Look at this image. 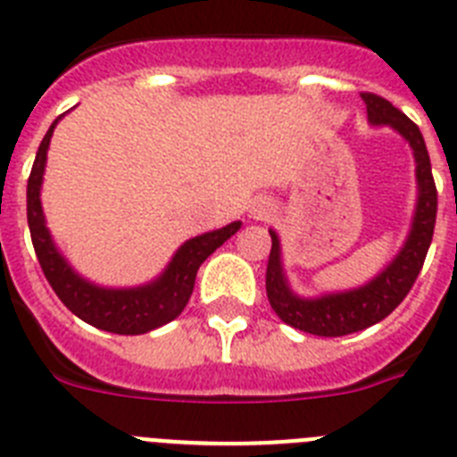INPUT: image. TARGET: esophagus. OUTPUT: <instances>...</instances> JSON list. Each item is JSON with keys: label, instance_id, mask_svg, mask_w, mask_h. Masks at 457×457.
<instances>
[{"label": "esophagus", "instance_id": "obj_1", "mask_svg": "<svg viewBox=\"0 0 457 457\" xmlns=\"http://www.w3.org/2000/svg\"><path fill=\"white\" fill-rule=\"evenodd\" d=\"M272 203L266 201V198H261V201H256L254 205H252V210H249V214L254 217V220H268L272 214Z\"/></svg>", "mask_w": 457, "mask_h": 457}]
</instances>
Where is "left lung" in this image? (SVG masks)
<instances>
[{
	"instance_id": "left-lung-1",
	"label": "left lung",
	"mask_w": 457,
	"mask_h": 457,
	"mask_svg": "<svg viewBox=\"0 0 457 457\" xmlns=\"http://www.w3.org/2000/svg\"><path fill=\"white\" fill-rule=\"evenodd\" d=\"M361 96L368 106L370 122L374 127L395 129L414 150L419 201H416L414 221H411L403 249L379 275L370 279L365 287L340 291V294H326L319 298H300L291 291L284 277L279 237L275 231H270L272 249L266 270V291L270 307L288 326L303 333L321 335V337L358 333L388 317L407 298L409 288L414 287L416 277L423 268L425 254L430 249L432 233H435L436 187L420 129L384 96H377L372 92H362Z\"/></svg>"
}]
</instances>
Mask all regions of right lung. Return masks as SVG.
Wrapping results in <instances>:
<instances>
[{"label":"right lung","instance_id":"right-lung-1","mask_svg":"<svg viewBox=\"0 0 457 457\" xmlns=\"http://www.w3.org/2000/svg\"><path fill=\"white\" fill-rule=\"evenodd\" d=\"M60 120L62 115L50 124L48 134L43 136L32 173L27 180V224H29L34 252H37L43 275L50 282L57 298L89 326L117 335L150 333L163 323L173 321L175 317H180V312L189 303L194 282H196V272L203 261L208 259L214 249L221 247L243 224L233 221L224 228L187 240L175 252L166 270L145 287L104 288L87 282L69 266V261L60 254V249L54 247L41 208V182L43 170H46V157H48L50 136H53Z\"/></svg>","mask_w":457,"mask_h":457}]
</instances>
